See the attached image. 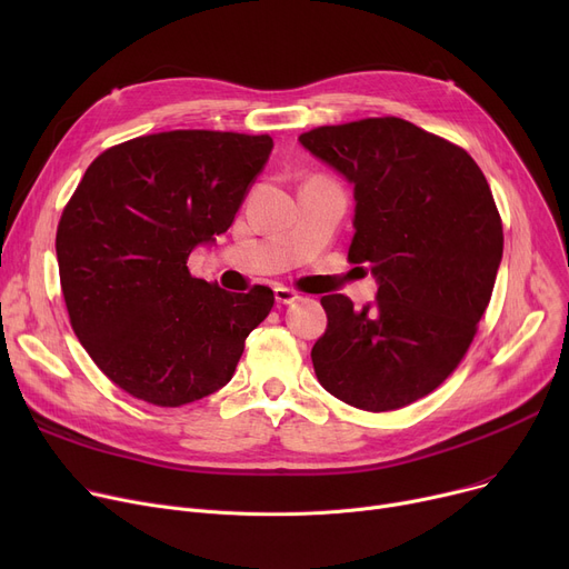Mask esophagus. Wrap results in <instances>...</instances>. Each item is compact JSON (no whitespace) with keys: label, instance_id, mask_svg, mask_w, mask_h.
<instances>
[{"label":"esophagus","instance_id":"esophagus-1","mask_svg":"<svg viewBox=\"0 0 569 569\" xmlns=\"http://www.w3.org/2000/svg\"><path fill=\"white\" fill-rule=\"evenodd\" d=\"M274 300H277L279 305H292V302L300 300V295H297V292L290 290V288H286V286H277V288H274Z\"/></svg>","mask_w":569,"mask_h":569}]
</instances>
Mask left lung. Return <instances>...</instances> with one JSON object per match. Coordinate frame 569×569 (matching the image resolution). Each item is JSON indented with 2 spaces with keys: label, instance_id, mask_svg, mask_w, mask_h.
I'll return each instance as SVG.
<instances>
[{
  "label": "left lung",
  "instance_id": "obj_1",
  "mask_svg": "<svg viewBox=\"0 0 569 569\" xmlns=\"http://www.w3.org/2000/svg\"><path fill=\"white\" fill-rule=\"evenodd\" d=\"M300 142L352 184L348 260L378 283L362 309L322 297L316 376L355 408H403L457 369L489 307L502 223L487 177L461 147L399 117L320 127Z\"/></svg>",
  "mask_w": 569,
  "mask_h": 569
}]
</instances>
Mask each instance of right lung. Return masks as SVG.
Instances as JSON below:
<instances>
[{
	"instance_id": "right-lung-1",
	"label": "right lung",
	"mask_w": 569,
	"mask_h": 569,
	"mask_svg": "<svg viewBox=\"0 0 569 569\" xmlns=\"http://www.w3.org/2000/svg\"><path fill=\"white\" fill-rule=\"evenodd\" d=\"M272 138L168 131L94 159L57 228V262L73 332L94 365L136 399L198 401L232 378L274 292H228L187 260L217 242Z\"/></svg>"
}]
</instances>
